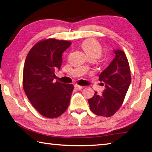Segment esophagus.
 <instances>
[{
	"mask_svg": "<svg viewBox=\"0 0 152 152\" xmlns=\"http://www.w3.org/2000/svg\"><path fill=\"white\" fill-rule=\"evenodd\" d=\"M74 88H75L76 90H81V89H82L83 87H82V86H79V85H78V84H75V85H74Z\"/></svg>",
	"mask_w": 152,
	"mask_h": 152,
	"instance_id": "obj_1",
	"label": "esophagus"
}]
</instances>
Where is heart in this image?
Returning a JSON list of instances; mask_svg holds the SVG:
<instances>
[{
    "mask_svg": "<svg viewBox=\"0 0 152 152\" xmlns=\"http://www.w3.org/2000/svg\"><path fill=\"white\" fill-rule=\"evenodd\" d=\"M82 48L89 58H96L101 57L102 47L96 40L94 39H87L82 43ZM85 68V66H84Z\"/></svg>",
    "mask_w": 152,
    "mask_h": 152,
    "instance_id": "heart-1",
    "label": "heart"
}]
</instances>
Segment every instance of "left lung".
I'll return each instance as SVG.
<instances>
[{
	"mask_svg": "<svg viewBox=\"0 0 152 152\" xmlns=\"http://www.w3.org/2000/svg\"><path fill=\"white\" fill-rule=\"evenodd\" d=\"M113 51L115 58L99 75V80L104 82L105 89L101 95L95 92L88 101L92 113L105 117H111L119 109L132 80L125 53L119 50Z\"/></svg>",
	"mask_w": 152,
	"mask_h": 152,
	"instance_id": "8db88e82",
	"label": "left lung"
}]
</instances>
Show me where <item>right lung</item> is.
<instances>
[{
    "label": "right lung",
    "mask_w": 152,
    "mask_h": 152,
    "mask_svg": "<svg viewBox=\"0 0 152 152\" xmlns=\"http://www.w3.org/2000/svg\"><path fill=\"white\" fill-rule=\"evenodd\" d=\"M72 43L48 39L31 49L25 59L23 86L28 99L43 117L56 118L68 109L74 90L72 84L54 82L55 70H60L62 53Z\"/></svg>",
    "instance_id": "1"
}]
</instances>
